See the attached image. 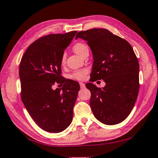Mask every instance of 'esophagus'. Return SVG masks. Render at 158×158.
I'll return each instance as SVG.
<instances>
[{"label": "esophagus", "instance_id": "34e87169", "mask_svg": "<svg viewBox=\"0 0 158 158\" xmlns=\"http://www.w3.org/2000/svg\"><path fill=\"white\" fill-rule=\"evenodd\" d=\"M79 85H80V87H81V89H84L85 88V84H84V83L80 82L79 83Z\"/></svg>", "mask_w": 158, "mask_h": 158}]
</instances>
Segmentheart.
Masks as SVG:
<instances>
[{
	"instance_id": "heart-1",
	"label": "heart",
	"mask_w": 158,
	"mask_h": 158,
	"mask_svg": "<svg viewBox=\"0 0 158 158\" xmlns=\"http://www.w3.org/2000/svg\"><path fill=\"white\" fill-rule=\"evenodd\" d=\"M73 50L74 51V52L78 54V55L83 56V55H84L85 52H88V48L86 45L84 44V43L79 42V43H77V44L74 45ZM65 59H66V58H65V54H63L61 59V64L62 65H65ZM88 73V69H87V68H84V69L74 72V73H73L70 74V77L71 79L79 80V81H80V80L84 79Z\"/></svg>"
}]
</instances>
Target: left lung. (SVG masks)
Wrapping results in <instances>:
<instances>
[{
	"label": "left lung",
	"mask_w": 158,
	"mask_h": 158,
	"mask_svg": "<svg viewBox=\"0 0 158 158\" xmlns=\"http://www.w3.org/2000/svg\"><path fill=\"white\" fill-rule=\"evenodd\" d=\"M88 42L93 56L91 81L103 79L104 88L92 83L85 86L91 93L90 105L94 116L106 125L127 118L139 93L138 59L128 41L106 29L94 28L77 33Z\"/></svg>",
	"instance_id": "left-lung-1"
}]
</instances>
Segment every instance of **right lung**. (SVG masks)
Listing matches in <instances>:
<instances>
[{"mask_svg":"<svg viewBox=\"0 0 158 158\" xmlns=\"http://www.w3.org/2000/svg\"><path fill=\"white\" fill-rule=\"evenodd\" d=\"M77 31L43 36L32 43L19 67L21 99L31 118L49 133H60L71 124L79 84L61 76V59ZM64 83L53 90L54 83Z\"/></svg>","mask_w":158,"mask_h":158,"instance_id":"right-lung-1","label":"right lung"}]
</instances>
